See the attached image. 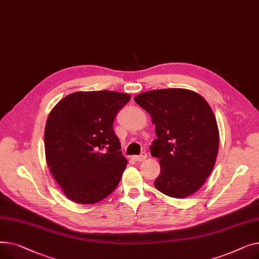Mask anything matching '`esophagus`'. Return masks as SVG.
<instances>
[{
	"mask_svg": "<svg viewBox=\"0 0 259 259\" xmlns=\"http://www.w3.org/2000/svg\"><path fill=\"white\" fill-rule=\"evenodd\" d=\"M146 158H147V154H146V153H142V154H140L139 156H134V157H133V159H134L135 161H138V162H142V161H144Z\"/></svg>",
	"mask_w": 259,
	"mask_h": 259,
	"instance_id": "34e87169",
	"label": "esophagus"
}]
</instances>
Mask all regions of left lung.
Masks as SVG:
<instances>
[{
	"instance_id": "obj_1",
	"label": "left lung",
	"mask_w": 259,
	"mask_h": 259,
	"mask_svg": "<svg viewBox=\"0 0 259 259\" xmlns=\"http://www.w3.org/2000/svg\"><path fill=\"white\" fill-rule=\"evenodd\" d=\"M134 100L156 125L150 155L159 159L161 170L155 187L177 199L195 193L213 169L219 151V127L210 105L186 89L153 90Z\"/></svg>"
}]
</instances>
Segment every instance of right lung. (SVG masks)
Returning <instances> with one entry per match:
<instances>
[{
	"label": "right lung",
	"instance_id": "right-lung-1",
	"mask_svg": "<svg viewBox=\"0 0 259 259\" xmlns=\"http://www.w3.org/2000/svg\"><path fill=\"white\" fill-rule=\"evenodd\" d=\"M130 99L105 90L75 92L50 112L44 136L46 161L71 201L96 204L118 186L127 160L113 122Z\"/></svg>",
	"mask_w": 259,
	"mask_h": 259
}]
</instances>
